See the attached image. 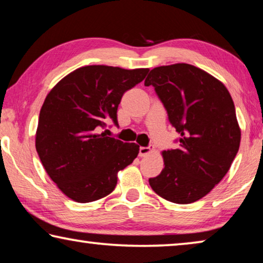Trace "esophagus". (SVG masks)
<instances>
[{
  "label": "esophagus",
  "instance_id": "esophagus-1",
  "mask_svg": "<svg viewBox=\"0 0 263 263\" xmlns=\"http://www.w3.org/2000/svg\"><path fill=\"white\" fill-rule=\"evenodd\" d=\"M152 148L150 146H140L139 147V156L140 157H145L147 156L148 154H151Z\"/></svg>",
  "mask_w": 263,
  "mask_h": 263
}]
</instances>
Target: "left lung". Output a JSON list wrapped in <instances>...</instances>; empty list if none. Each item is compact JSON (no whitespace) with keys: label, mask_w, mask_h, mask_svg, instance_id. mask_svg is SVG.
<instances>
[{"label":"left lung","mask_w":263,"mask_h":263,"mask_svg":"<svg viewBox=\"0 0 263 263\" xmlns=\"http://www.w3.org/2000/svg\"><path fill=\"white\" fill-rule=\"evenodd\" d=\"M144 84L154 86L179 135L178 148L163 151L164 169L148 183L166 201H198L222 181L240 147L232 96L216 78L189 64L156 67Z\"/></svg>","instance_id":"obj_1"}]
</instances>
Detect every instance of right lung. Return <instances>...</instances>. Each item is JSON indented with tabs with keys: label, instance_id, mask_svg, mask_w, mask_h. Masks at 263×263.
I'll return each mask as SVG.
<instances>
[{
	"label": "right lung",
	"instance_id": "obj_1",
	"mask_svg": "<svg viewBox=\"0 0 263 263\" xmlns=\"http://www.w3.org/2000/svg\"><path fill=\"white\" fill-rule=\"evenodd\" d=\"M147 72L148 68L85 66L47 94L35 147L50 179L73 201L88 203L111 194L118 171L138 156V144L123 143L100 130L109 120L118 125L121 97Z\"/></svg>",
	"mask_w": 263,
	"mask_h": 263
}]
</instances>
